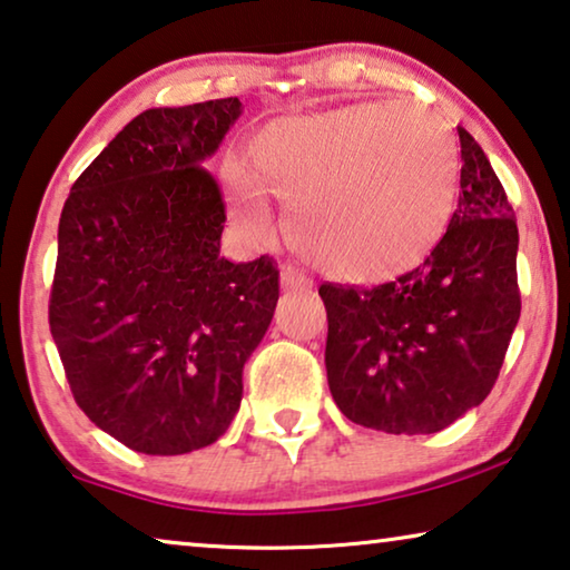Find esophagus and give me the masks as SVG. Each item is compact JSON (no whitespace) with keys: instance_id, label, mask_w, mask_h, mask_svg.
Segmentation results:
<instances>
[{"instance_id":"1","label":"esophagus","mask_w":570,"mask_h":570,"mask_svg":"<svg viewBox=\"0 0 570 570\" xmlns=\"http://www.w3.org/2000/svg\"><path fill=\"white\" fill-rule=\"evenodd\" d=\"M279 287L283 291H308L311 283L295 267H283V272H279Z\"/></svg>"}]
</instances>
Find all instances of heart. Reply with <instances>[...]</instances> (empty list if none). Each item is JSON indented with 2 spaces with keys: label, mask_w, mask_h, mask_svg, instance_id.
Returning a JSON list of instances; mask_svg holds the SVG:
<instances>
[{
  "label": "heart",
  "mask_w": 570,
  "mask_h": 570,
  "mask_svg": "<svg viewBox=\"0 0 570 570\" xmlns=\"http://www.w3.org/2000/svg\"><path fill=\"white\" fill-rule=\"evenodd\" d=\"M460 148L424 105L362 102L279 118L246 146L226 187L236 216L265 234L262 195L287 208L295 249L324 275L375 285L434 252L455 210Z\"/></svg>",
  "instance_id": "1"
}]
</instances>
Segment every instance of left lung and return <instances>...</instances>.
<instances>
[{
  "label": "left lung",
  "instance_id": "1",
  "mask_svg": "<svg viewBox=\"0 0 570 570\" xmlns=\"http://www.w3.org/2000/svg\"><path fill=\"white\" fill-rule=\"evenodd\" d=\"M458 136V208L424 265L375 287H318L328 391L377 432L434 434L481 406L522 311L514 210L483 148Z\"/></svg>",
  "mask_w": 570,
  "mask_h": 570
}]
</instances>
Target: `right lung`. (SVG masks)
<instances>
[{
    "label": "right lung",
    "mask_w": 570,
    "mask_h": 570,
    "mask_svg": "<svg viewBox=\"0 0 570 570\" xmlns=\"http://www.w3.org/2000/svg\"><path fill=\"white\" fill-rule=\"evenodd\" d=\"M238 97L136 115L81 171L59 220L48 324L73 401L144 455L208 448L279 298L269 257H220L226 205L203 167Z\"/></svg>",
    "instance_id": "right-lung-1"
}]
</instances>
